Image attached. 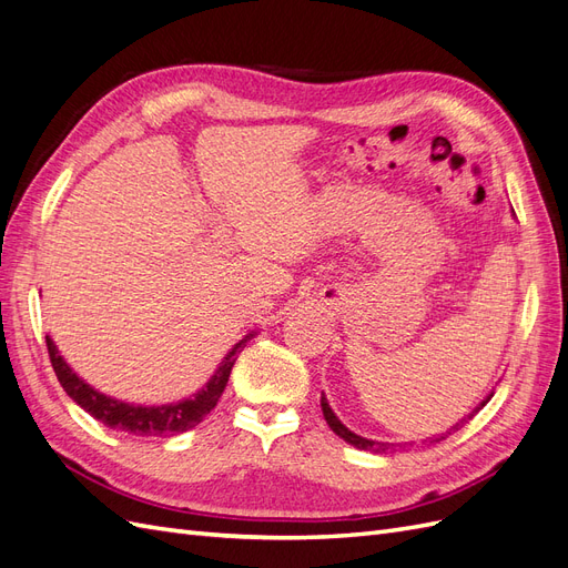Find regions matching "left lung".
I'll return each mask as SVG.
<instances>
[{"label": "left lung", "mask_w": 568, "mask_h": 568, "mask_svg": "<svg viewBox=\"0 0 568 568\" xmlns=\"http://www.w3.org/2000/svg\"><path fill=\"white\" fill-rule=\"evenodd\" d=\"M493 398V393L490 395H486L484 400H480V405H476L474 407V412H469L467 417H464L462 422H457L453 428H459L462 424H467L478 409H484L486 407V403ZM320 405H322V412H324V419H326V424H329V428L332 432L338 436V438H343L346 443H351V445H355L357 450H372V453H382V455H388V453H398V450H409L412 445L415 443H382V440H369V438H363V436H357V434H353L351 428H346L341 424V419L334 415V409L329 407V403H326V398H324V393H322V400H320ZM450 428V432H453ZM450 432H445V434H440V436H436V438H428V443H438V440H443L445 436H448Z\"/></svg>", "instance_id": "left-lung-1"}]
</instances>
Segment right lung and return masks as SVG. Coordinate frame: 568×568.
I'll use <instances>...</instances> for the list:
<instances>
[{
  "label": "right lung",
  "instance_id": "1",
  "mask_svg": "<svg viewBox=\"0 0 568 568\" xmlns=\"http://www.w3.org/2000/svg\"><path fill=\"white\" fill-rule=\"evenodd\" d=\"M253 336H244L236 346L227 353V357L222 359L217 372L211 376V382L205 384L199 393H194L192 398L180 400V403H170V405H130L123 400L109 398V395L94 390L90 384H84L80 376L65 365V359L59 355V348L54 346V341L47 336V351L51 367L57 372V379L63 386V390L71 395V398L84 409L90 412L94 419H99L104 426L115 428V432H125L132 436H173L182 434L194 428L196 424L203 422V417L217 405L222 390H225L232 367L236 363V355L244 351L246 341Z\"/></svg>",
  "mask_w": 568,
  "mask_h": 568
}]
</instances>
